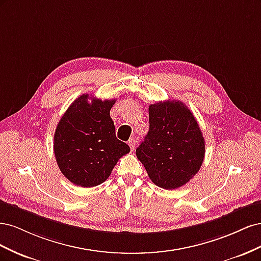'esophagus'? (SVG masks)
Masks as SVG:
<instances>
[{"mask_svg":"<svg viewBox=\"0 0 261 261\" xmlns=\"http://www.w3.org/2000/svg\"><path fill=\"white\" fill-rule=\"evenodd\" d=\"M128 146L130 147V150L135 149V147H136V140L134 139V138H130V139L128 140Z\"/></svg>","mask_w":261,"mask_h":261,"instance_id":"obj_1","label":"esophagus"}]
</instances>
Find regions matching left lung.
I'll use <instances>...</instances> for the list:
<instances>
[{"instance_id":"obj_1","label":"left lung","mask_w":261,"mask_h":261,"mask_svg":"<svg viewBox=\"0 0 261 261\" xmlns=\"http://www.w3.org/2000/svg\"><path fill=\"white\" fill-rule=\"evenodd\" d=\"M136 155L156 186L175 189L188 183L204 158V139L191 110L176 100L149 106V132Z\"/></svg>"}]
</instances>
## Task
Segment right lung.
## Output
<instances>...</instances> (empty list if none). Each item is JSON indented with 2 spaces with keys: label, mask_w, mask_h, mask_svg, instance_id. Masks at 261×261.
Returning <instances> with one entry per match:
<instances>
[{
  "label": "right lung",
  "mask_w": 261,
  "mask_h": 261,
  "mask_svg": "<svg viewBox=\"0 0 261 261\" xmlns=\"http://www.w3.org/2000/svg\"><path fill=\"white\" fill-rule=\"evenodd\" d=\"M114 103L115 99L102 101L83 94L69 106L57 126L55 159L63 175L77 186L102 184L118 159L130 151L128 145L115 136L110 116Z\"/></svg>",
  "instance_id": "add662e5"
}]
</instances>
